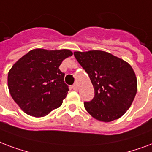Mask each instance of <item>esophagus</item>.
Listing matches in <instances>:
<instances>
[{"mask_svg": "<svg viewBox=\"0 0 152 152\" xmlns=\"http://www.w3.org/2000/svg\"><path fill=\"white\" fill-rule=\"evenodd\" d=\"M72 88L74 90H77V89H78V86H77V83H75V84L73 85Z\"/></svg>", "mask_w": 152, "mask_h": 152, "instance_id": "34e87169", "label": "esophagus"}]
</instances>
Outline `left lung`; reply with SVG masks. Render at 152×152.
Returning a JSON list of instances; mask_svg holds the SVG:
<instances>
[{"label":"left lung","mask_w":152,"mask_h":152,"mask_svg":"<svg viewBox=\"0 0 152 152\" xmlns=\"http://www.w3.org/2000/svg\"><path fill=\"white\" fill-rule=\"evenodd\" d=\"M74 55L94 88V97L84 103L86 111L103 122L123 116L137 92V79L130 64L103 50L75 51Z\"/></svg>","instance_id":"1"}]
</instances>
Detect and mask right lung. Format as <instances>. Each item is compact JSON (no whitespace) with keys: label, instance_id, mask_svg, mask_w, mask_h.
<instances>
[{"label":"right lung","instance_id":"add662e5","mask_svg":"<svg viewBox=\"0 0 152 152\" xmlns=\"http://www.w3.org/2000/svg\"><path fill=\"white\" fill-rule=\"evenodd\" d=\"M72 55L67 49L37 48L30 50L12 66L8 74L9 93L24 113L43 117L61 106L69 89L59 66Z\"/></svg>","mask_w":152,"mask_h":152}]
</instances>
